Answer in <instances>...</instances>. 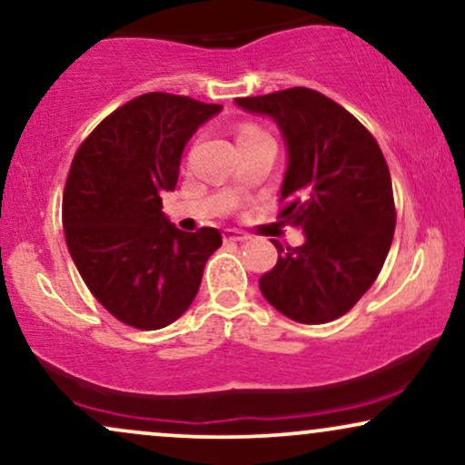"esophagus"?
<instances>
[{
    "label": "esophagus",
    "mask_w": 465,
    "mask_h": 465,
    "mask_svg": "<svg viewBox=\"0 0 465 465\" xmlns=\"http://www.w3.org/2000/svg\"><path fill=\"white\" fill-rule=\"evenodd\" d=\"M223 238H225V242H244V240H249V233L238 232V229H225Z\"/></svg>",
    "instance_id": "obj_1"
}]
</instances>
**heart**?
I'll return each mask as SVG.
<instances>
[{
	"label": "heart",
	"mask_w": 465,
	"mask_h": 465,
	"mask_svg": "<svg viewBox=\"0 0 465 465\" xmlns=\"http://www.w3.org/2000/svg\"><path fill=\"white\" fill-rule=\"evenodd\" d=\"M253 132H262V130H257L255 125H244V127H240L238 136H244V134H253Z\"/></svg>",
	"instance_id": "1"
}]
</instances>
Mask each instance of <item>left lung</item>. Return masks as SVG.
Segmentation results:
<instances>
[{
    "mask_svg": "<svg viewBox=\"0 0 465 465\" xmlns=\"http://www.w3.org/2000/svg\"><path fill=\"white\" fill-rule=\"evenodd\" d=\"M236 104L277 121L288 147L277 218L305 232L301 247L283 249L272 240L279 260L260 277L262 294L296 322H331L368 292L392 244L388 162L349 110L312 88L238 97Z\"/></svg>",
    "mask_w": 465,
    "mask_h": 465,
    "instance_id": "obj_1",
    "label": "left lung"
}]
</instances>
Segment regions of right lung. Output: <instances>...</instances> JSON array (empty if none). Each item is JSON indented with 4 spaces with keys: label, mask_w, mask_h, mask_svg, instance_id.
Masks as SVG:
<instances>
[{
    "label": "right lung",
    "mask_w": 465,
    "mask_h": 465,
    "mask_svg": "<svg viewBox=\"0 0 465 465\" xmlns=\"http://www.w3.org/2000/svg\"><path fill=\"white\" fill-rule=\"evenodd\" d=\"M221 108L141 94L105 116L73 155L63 194L66 247L94 299L130 327L153 331L177 321L223 244L214 227L188 233L162 214L183 147Z\"/></svg>",
    "instance_id": "right-lung-1"
}]
</instances>
